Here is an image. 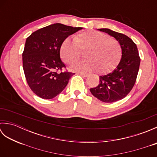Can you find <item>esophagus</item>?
I'll use <instances>...</instances> for the list:
<instances>
[{
    "mask_svg": "<svg viewBox=\"0 0 157 157\" xmlns=\"http://www.w3.org/2000/svg\"><path fill=\"white\" fill-rule=\"evenodd\" d=\"M79 75L84 77V78H86V77H88L89 75V74H88V73H78Z\"/></svg>",
    "mask_w": 157,
    "mask_h": 157,
    "instance_id": "34e87169",
    "label": "esophagus"
}]
</instances>
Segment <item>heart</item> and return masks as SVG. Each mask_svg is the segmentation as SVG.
Segmentation results:
<instances>
[{"instance_id":"b5f03b06","label":"heart","mask_w":157,"mask_h":157,"mask_svg":"<svg viewBox=\"0 0 157 157\" xmlns=\"http://www.w3.org/2000/svg\"><path fill=\"white\" fill-rule=\"evenodd\" d=\"M84 50L86 59L72 65L71 70L90 71L98 69L100 73L108 72L115 68L121 56V48L117 41L94 30L77 34L74 40L65 38L59 51L63 62L69 65L78 61L81 56L80 51Z\"/></svg>"}]
</instances>
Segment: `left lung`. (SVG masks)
<instances>
[{"instance_id":"left-lung-1","label":"left lung","mask_w":157,"mask_h":157,"mask_svg":"<svg viewBox=\"0 0 157 157\" xmlns=\"http://www.w3.org/2000/svg\"><path fill=\"white\" fill-rule=\"evenodd\" d=\"M98 30L106 33L117 40L121 48V59L111 73L100 76V84L90 90L102 102H114L124 98L134 87L140 58L137 46L128 36L107 28Z\"/></svg>"}]
</instances>
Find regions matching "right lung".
<instances>
[{"label": "right lung", "mask_w": 157, "mask_h": 157, "mask_svg": "<svg viewBox=\"0 0 157 157\" xmlns=\"http://www.w3.org/2000/svg\"><path fill=\"white\" fill-rule=\"evenodd\" d=\"M82 29L54 23L33 32L26 39L22 54L23 69L28 86L39 97L55 98L75 74L57 72L65 67L59 50L65 38Z\"/></svg>", "instance_id": "obj_1"}]
</instances>
